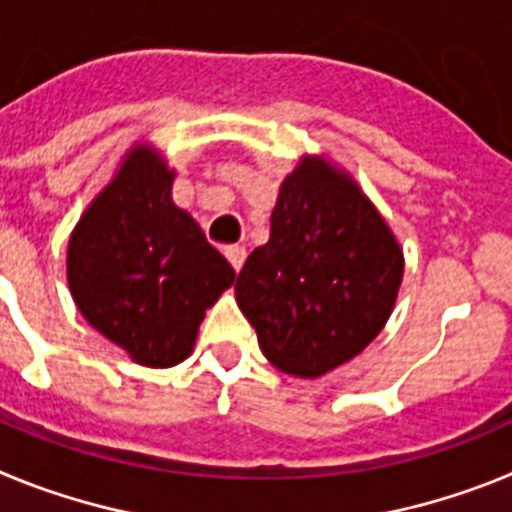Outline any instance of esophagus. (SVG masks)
I'll use <instances>...</instances> for the list:
<instances>
[{
  "mask_svg": "<svg viewBox=\"0 0 512 512\" xmlns=\"http://www.w3.org/2000/svg\"><path fill=\"white\" fill-rule=\"evenodd\" d=\"M225 256H228L230 266H233L235 271H241L243 261H246V248H243V246H228V248H225Z\"/></svg>",
  "mask_w": 512,
  "mask_h": 512,
  "instance_id": "esophagus-1",
  "label": "esophagus"
}]
</instances>
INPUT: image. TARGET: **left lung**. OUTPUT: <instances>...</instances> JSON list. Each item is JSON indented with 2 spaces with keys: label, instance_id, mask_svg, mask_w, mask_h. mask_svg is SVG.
<instances>
[{
  "label": "left lung",
  "instance_id": "8db88e82",
  "mask_svg": "<svg viewBox=\"0 0 512 512\" xmlns=\"http://www.w3.org/2000/svg\"><path fill=\"white\" fill-rule=\"evenodd\" d=\"M400 279L402 251L372 202L305 158L284 179L269 243L243 264L235 302L271 364L320 377L374 341Z\"/></svg>",
  "mask_w": 512,
  "mask_h": 512
}]
</instances>
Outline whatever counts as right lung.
<instances>
[{
	"instance_id": "obj_1",
	"label": "right lung",
	"mask_w": 512,
	"mask_h": 512,
	"mask_svg": "<svg viewBox=\"0 0 512 512\" xmlns=\"http://www.w3.org/2000/svg\"><path fill=\"white\" fill-rule=\"evenodd\" d=\"M171 182L164 161L140 148L69 241L81 315L146 366L187 359L205 310L235 279L200 225L171 202Z\"/></svg>"
}]
</instances>
